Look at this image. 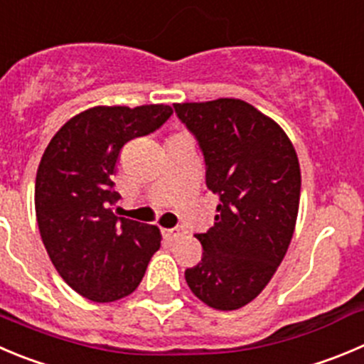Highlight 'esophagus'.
Wrapping results in <instances>:
<instances>
[{
    "mask_svg": "<svg viewBox=\"0 0 364 364\" xmlns=\"http://www.w3.org/2000/svg\"><path fill=\"white\" fill-rule=\"evenodd\" d=\"M180 232H182V228H162V236L166 237V240H175L176 236H178Z\"/></svg>",
    "mask_w": 364,
    "mask_h": 364,
    "instance_id": "esophagus-1",
    "label": "esophagus"
}]
</instances>
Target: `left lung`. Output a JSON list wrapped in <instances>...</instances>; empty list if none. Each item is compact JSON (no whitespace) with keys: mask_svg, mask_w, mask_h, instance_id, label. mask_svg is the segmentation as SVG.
Segmentation results:
<instances>
[{"mask_svg":"<svg viewBox=\"0 0 364 364\" xmlns=\"http://www.w3.org/2000/svg\"><path fill=\"white\" fill-rule=\"evenodd\" d=\"M198 139L205 186L220 200L214 227L198 234L202 261L186 269L191 291L218 311H236L268 286L291 243L300 164L288 134L237 98L175 103Z\"/></svg>","mask_w":364,"mask_h":364,"instance_id":"1","label":"left lung"}]
</instances>
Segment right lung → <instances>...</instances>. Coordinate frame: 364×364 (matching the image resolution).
<instances>
[{
	"mask_svg": "<svg viewBox=\"0 0 364 364\" xmlns=\"http://www.w3.org/2000/svg\"><path fill=\"white\" fill-rule=\"evenodd\" d=\"M173 114L164 103L98 105L65 121L44 150L36 176L41 240L58 275L92 302L134 293L161 248L155 225L117 218L114 169L124 144Z\"/></svg>",
	"mask_w": 364,
	"mask_h": 364,
	"instance_id": "right-lung-1",
	"label": "right lung"
}]
</instances>
